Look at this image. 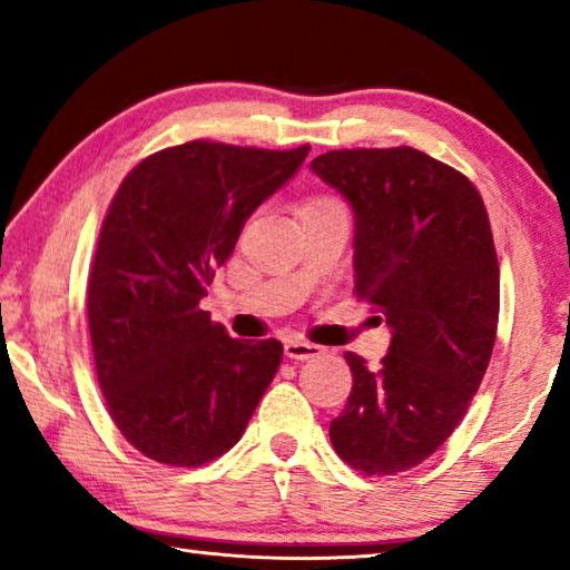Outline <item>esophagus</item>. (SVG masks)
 Here are the masks:
<instances>
[{
    "instance_id": "esophagus-1",
    "label": "esophagus",
    "mask_w": 570,
    "mask_h": 570,
    "mask_svg": "<svg viewBox=\"0 0 570 570\" xmlns=\"http://www.w3.org/2000/svg\"><path fill=\"white\" fill-rule=\"evenodd\" d=\"M284 354L288 360H296V362H304V360H314V356L324 354L322 346L316 344H308L304 340H286L284 342Z\"/></svg>"
}]
</instances>
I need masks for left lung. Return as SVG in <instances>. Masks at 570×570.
<instances>
[{
	"label": "left lung",
	"instance_id": "obj_1",
	"mask_svg": "<svg viewBox=\"0 0 570 570\" xmlns=\"http://www.w3.org/2000/svg\"><path fill=\"white\" fill-rule=\"evenodd\" d=\"M312 170L352 206L354 292L392 332L377 370L344 354L354 384L330 438L346 465L394 475L452 435L493 354L500 274L488 210L462 173L407 146L332 150Z\"/></svg>",
	"mask_w": 570,
	"mask_h": 570
}]
</instances>
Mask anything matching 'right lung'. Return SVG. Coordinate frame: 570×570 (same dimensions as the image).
Instances as JSON below:
<instances>
[{
    "mask_svg": "<svg viewBox=\"0 0 570 570\" xmlns=\"http://www.w3.org/2000/svg\"><path fill=\"white\" fill-rule=\"evenodd\" d=\"M190 140L138 163L102 220L88 284L110 417L142 455L198 468L236 445L282 364L276 340H230L200 308L240 228L308 156Z\"/></svg>",
    "mask_w": 570,
    "mask_h": 570,
    "instance_id": "add662e5",
    "label": "right lung"
}]
</instances>
